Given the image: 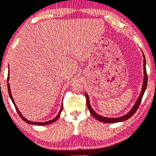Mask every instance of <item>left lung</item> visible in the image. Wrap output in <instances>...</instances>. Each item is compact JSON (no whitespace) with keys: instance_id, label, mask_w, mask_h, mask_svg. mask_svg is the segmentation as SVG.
<instances>
[{"instance_id":"8db88e82","label":"left lung","mask_w":156,"mask_h":156,"mask_svg":"<svg viewBox=\"0 0 156 156\" xmlns=\"http://www.w3.org/2000/svg\"><path fill=\"white\" fill-rule=\"evenodd\" d=\"M143 54V57H144V79H143V84H142V87H141V90L140 92V94L138 97L137 99L135 101V103L132 106V108L130 109V111H129L128 113H127L126 114L122 116H120V117H117V118H109V117H105V116L101 115L97 113L95 111H94V109L92 108L91 105H90V99H89V96H88L86 92H85V97H86V102H87V108L89 109L90 113L91 115L94 117V118H96L97 120L99 121L103 122H106V123H115V122H123L125 120H128L129 118H131L132 115H133L134 113H136V110H137L139 104L141 103V99H142L143 95L144 94V92L146 91V87H147V81H148V76H147V73H146V59H145V56Z\"/></svg>"}]
</instances>
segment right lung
<instances>
[{
	"instance_id": "1",
	"label": "right lung",
	"mask_w": 156,
	"mask_h": 156,
	"mask_svg": "<svg viewBox=\"0 0 156 156\" xmlns=\"http://www.w3.org/2000/svg\"><path fill=\"white\" fill-rule=\"evenodd\" d=\"M9 73H10V72H8V90L9 96H10V99H11L12 101V103L14 104V105H15V108H16V110H17V111L18 114L20 115V116L21 117V118H22V119L23 120H24V121H25V122H26L27 123H29V124L34 125H49V124H50V123H52V122H55L56 120H57L58 119V118H59L60 115H61V112H62V109H63V104H62L61 108H60V111H59V112L58 113L57 115L56 116V117H55V118H53L52 120H49V121H46V122H34V121H31V120H27L26 118H24V116L22 115V113H21L20 111H19V109H18V108H17V105H16V104H15V101H14V99L12 98V94H11V90H10V84H9V83H8L9 79H10V78H9V76H10V74H9Z\"/></svg>"
}]
</instances>
